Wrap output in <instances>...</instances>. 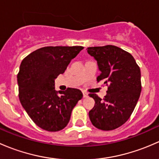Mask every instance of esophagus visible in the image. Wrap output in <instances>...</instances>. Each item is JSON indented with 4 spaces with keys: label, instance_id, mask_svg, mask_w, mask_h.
<instances>
[{
    "label": "esophagus",
    "instance_id": "esophagus-1",
    "mask_svg": "<svg viewBox=\"0 0 159 159\" xmlns=\"http://www.w3.org/2000/svg\"><path fill=\"white\" fill-rule=\"evenodd\" d=\"M88 96H89L88 93H86L85 91H83V97H84V98H87Z\"/></svg>",
    "mask_w": 159,
    "mask_h": 159
}]
</instances>
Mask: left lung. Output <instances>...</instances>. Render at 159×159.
Masks as SVG:
<instances>
[{"label":"left lung","instance_id":"left-lung-1","mask_svg":"<svg viewBox=\"0 0 159 159\" xmlns=\"http://www.w3.org/2000/svg\"><path fill=\"white\" fill-rule=\"evenodd\" d=\"M87 51L101 71L98 82L109 85L103 100L89 94L95 102L90 120L97 129L114 130L129 120L137 105L142 91L140 68L131 54L116 46L90 47Z\"/></svg>","mask_w":159,"mask_h":159}]
</instances>
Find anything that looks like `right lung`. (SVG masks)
I'll use <instances>...</instances> for the list:
<instances>
[{
	"label": "right lung",
	"instance_id": "add662e5",
	"mask_svg": "<svg viewBox=\"0 0 159 159\" xmlns=\"http://www.w3.org/2000/svg\"><path fill=\"white\" fill-rule=\"evenodd\" d=\"M84 48L44 47L22 61L17 75L19 99L32 121L42 129L57 131L67 126L73 108L83 97L79 89H54V79Z\"/></svg>",
	"mask_w": 159,
	"mask_h": 159
}]
</instances>
